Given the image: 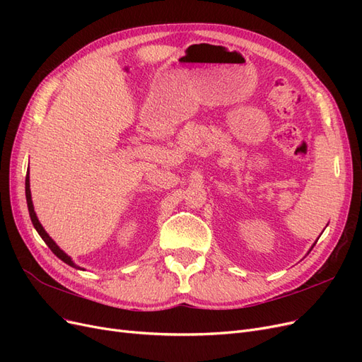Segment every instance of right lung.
<instances>
[{
	"instance_id": "right-lung-1",
	"label": "right lung",
	"mask_w": 362,
	"mask_h": 362,
	"mask_svg": "<svg viewBox=\"0 0 362 362\" xmlns=\"http://www.w3.org/2000/svg\"><path fill=\"white\" fill-rule=\"evenodd\" d=\"M25 198H27V205H28V213H30V217H31V222H33V225H35V228H36V231L39 233V235L43 238V242H45V243L48 245V247L52 250V254L57 255L62 261L66 262V264H69L71 267L80 269L78 266L74 264L71 257H68L56 243H54V240L47 234L45 229L42 228L40 222L37 221V216H36V213H35V208H33V202H31V192H30V177H28V172H27V177H25Z\"/></svg>"
}]
</instances>
